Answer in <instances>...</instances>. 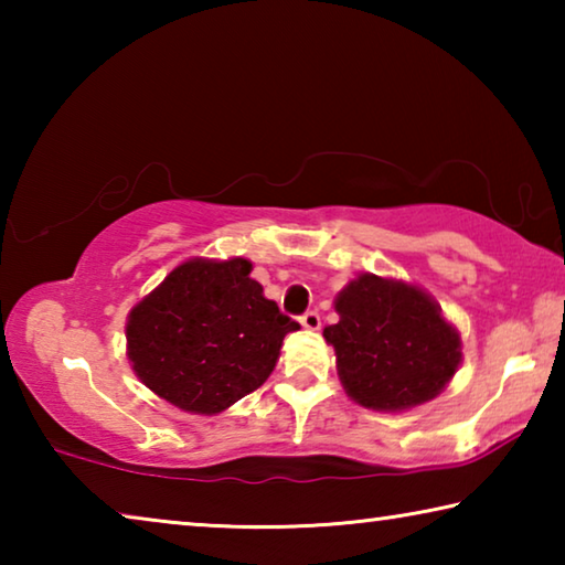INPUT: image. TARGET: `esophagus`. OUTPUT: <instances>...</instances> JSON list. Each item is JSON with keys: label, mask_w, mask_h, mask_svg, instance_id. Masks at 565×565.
I'll use <instances>...</instances> for the list:
<instances>
[{"label": "esophagus", "mask_w": 565, "mask_h": 565, "mask_svg": "<svg viewBox=\"0 0 565 565\" xmlns=\"http://www.w3.org/2000/svg\"><path fill=\"white\" fill-rule=\"evenodd\" d=\"M299 321H301L303 329H311V331H317V329L321 327V317H319L317 311H306V313H301Z\"/></svg>", "instance_id": "1"}]
</instances>
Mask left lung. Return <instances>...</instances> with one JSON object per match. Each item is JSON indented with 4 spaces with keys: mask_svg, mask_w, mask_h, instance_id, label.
<instances>
[{
    "mask_svg": "<svg viewBox=\"0 0 565 565\" xmlns=\"http://www.w3.org/2000/svg\"><path fill=\"white\" fill-rule=\"evenodd\" d=\"M323 329L347 394L374 411H404L441 394L461 363V339L416 286L363 274Z\"/></svg>",
    "mask_w": 565,
    "mask_h": 565,
    "instance_id": "1",
    "label": "left lung"
}]
</instances>
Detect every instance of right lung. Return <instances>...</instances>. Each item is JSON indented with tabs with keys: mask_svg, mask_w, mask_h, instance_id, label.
Returning a JSON list of instances; mask_svg holds the SVG:
<instances>
[{
	"mask_svg": "<svg viewBox=\"0 0 565 565\" xmlns=\"http://www.w3.org/2000/svg\"><path fill=\"white\" fill-rule=\"evenodd\" d=\"M246 259H191L134 306L127 321L137 376L191 414H218L259 388L299 323L254 281Z\"/></svg>",
	"mask_w": 565,
	"mask_h": 565,
	"instance_id": "1",
	"label": "right lung"
}]
</instances>
